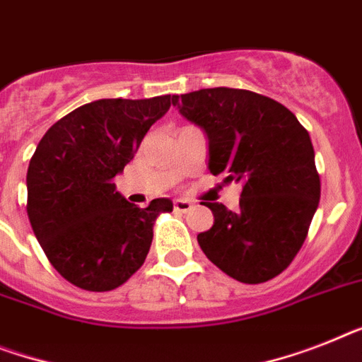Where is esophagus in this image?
I'll return each mask as SVG.
<instances>
[{"label": "esophagus", "instance_id": "34e87169", "mask_svg": "<svg viewBox=\"0 0 362 362\" xmlns=\"http://www.w3.org/2000/svg\"><path fill=\"white\" fill-rule=\"evenodd\" d=\"M174 209L177 213H188V211L192 209V203L188 202V199H175Z\"/></svg>", "mask_w": 362, "mask_h": 362}]
</instances>
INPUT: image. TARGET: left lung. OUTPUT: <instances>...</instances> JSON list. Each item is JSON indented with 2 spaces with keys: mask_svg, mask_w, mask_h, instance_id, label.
Returning a JSON list of instances; mask_svg holds the SVG:
<instances>
[{
  "mask_svg": "<svg viewBox=\"0 0 362 362\" xmlns=\"http://www.w3.org/2000/svg\"><path fill=\"white\" fill-rule=\"evenodd\" d=\"M187 120L209 136V170L242 185L235 211L203 202L213 228L198 244L223 274L247 285L279 276L309 233L320 175L307 129L279 101L242 88L172 95Z\"/></svg>",
  "mask_w": 362,
  "mask_h": 362,
  "instance_id": "left-lung-1",
  "label": "left lung"
}]
</instances>
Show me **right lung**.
I'll list each match as a JSON object with an SVG mask.
<instances>
[{
  "label": "right lung",
  "mask_w": 362,
  "mask_h": 362,
  "mask_svg": "<svg viewBox=\"0 0 362 362\" xmlns=\"http://www.w3.org/2000/svg\"><path fill=\"white\" fill-rule=\"evenodd\" d=\"M172 95L98 100L46 131L27 168V216L47 261L83 291L124 285L144 264L168 198L146 209L116 192L115 177L133 159Z\"/></svg>",
  "instance_id": "obj_1"
}]
</instances>
